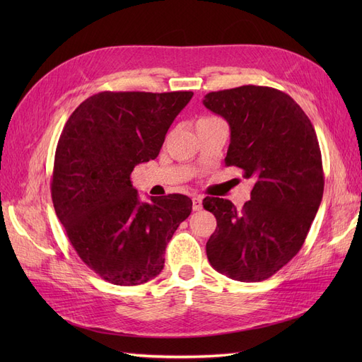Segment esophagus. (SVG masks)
Wrapping results in <instances>:
<instances>
[{
	"instance_id": "1",
	"label": "esophagus",
	"mask_w": 362,
	"mask_h": 362,
	"mask_svg": "<svg viewBox=\"0 0 362 362\" xmlns=\"http://www.w3.org/2000/svg\"><path fill=\"white\" fill-rule=\"evenodd\" d=\"M192 202H193V211L202 210V196H194Z\"/></svg>"
}]
</instances>
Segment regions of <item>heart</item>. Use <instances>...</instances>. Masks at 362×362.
Wrapping results in <instances>:
<instances>
[{"label":"heart","instance_id":"obj_1","mask_svg":"<svg viewBox=\"0 0 362 362\" xmlns=\"http://www.w3.org/2000/svg\"><path fill=\"white\" fill-rule=\"evenodd\" d=\"M208 119H214V117H204V119H201V120H208Z\"/></svg>","mask_w":362,"mask_h":362}]
</instances>
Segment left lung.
Returning a JSON list of instances; mask_svg holds the SVG:
<instances>
[{"instance_id":"1","label":"left lung","mask_w":362,"mask_h":362,"mask_svg":"<svg viewBox=\"0 0 362 362\" xmlns=\"http://www.w3.org/2000/svg\"><path fill=\"white\" fill-rule=\"evenodd\" d=\"M204 105L231 131L225 164L243 169L254 189L242 210L206 196L216 231L206 242L213 269L242 282L270 278L300 250L323 196L320 146L308 116L272 87L210 92Z\"/></svg>"}]
</instances>
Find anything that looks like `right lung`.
I'll list each match as a JSON object with an SVG mask.
<instances>
[{
	"instance_id": "1",
	"label": "right lung",
	"mask_w": 362,
	"mask_h": 362,
	"mask_svg": "<svg viewBox=\"0 0 362 362\" xmlns=\"http://www.w3.org/2000/svg\"><path fill=\"white\" fill-rule=\"evenodd\" d=\"M193 92H101L69 116L59 139L52 204L87 267L116 286L156 278L173 233L192 213L184 194L141 202L131 172L157 158Z\"/></svg>"
}]
</instances>
